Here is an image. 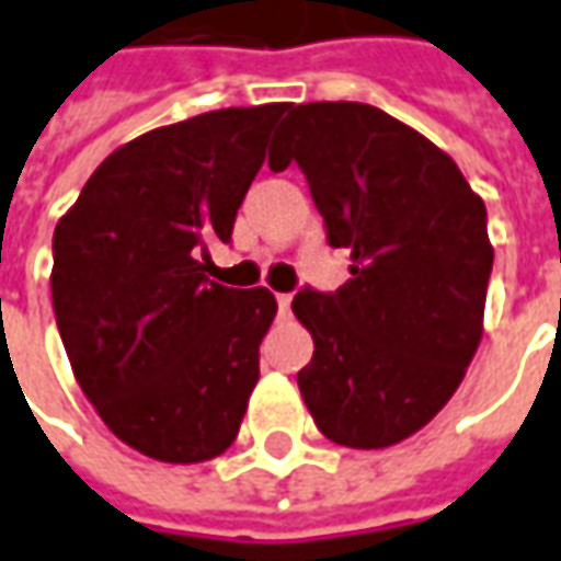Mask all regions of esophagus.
Returning a JSON list of instances; mask_svg holds the SVG:
<instances>
[{"instance_id":"esophagus-1","label":"esophagus","mask_w":561,"mask_h":561,"mask_svg":"<svg viewBox=\"0 0 561 561\" xmlns=\"http://www.w3.org/2000/svg\"><path fill=\"white\" fill-rule=\"evenodd\" d=\"M276 304H279L282 317H288V310H291V295H285V291H282V295H276Z\"/></svg>"}]
</instances>
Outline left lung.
Wrapping results in <instances>:
<instances>
[{"mask_svg":"<svg viewBox=\"0 0 561 561\" xmlns=\"http://www.w3.org/2000/svg\"><path fill=\"white\" fill-rule=\"evenodd\" d=\"M300 167L351 279L300 288L291 310L313 335L298 388L317 428L378 450L428 425L472 363L493 248L484 202L450 154L363 102L291 105L270 170Z\"/></svg>","mask_w":561,"mask_h":561,"instance_id":"8db88e82","label":"left lung"}]
</instances>
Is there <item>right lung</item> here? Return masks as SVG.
Masks as SVG:
<instances>
[{"mask_svg":"<svg viewBox=\"0 0 561 561\" xmlns=\"http://www.w3.org/2000/svg\"><path fill=\"white\" fill-rule=\"evenodd\" d=\"M285 102L222 107L107 154L51 239V307L105 425L161 462L220 456L261 378L266 288L207 279Z\"/></svg>","mask_w":561,"mask_h":561,"instance_id":"1","label":"right lung"}]
</instances>
